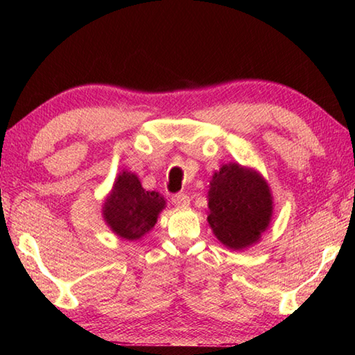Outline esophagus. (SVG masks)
Returning <instances> with one entry per match:
<instances>
[{
  "label": "esophagus",
  "instance_id": "obj_1",
  "mask_svg": "<svg viewBox=\"0 0 355 355\" xmlns=\"http://www.w3.org/2000/svg\"><path fill=\"white\" fill-rule=\"evenodd\" d=\"M189 202H191L189 196L184 194V192H177V194L172 196V203L175 207H186L189 205Z\"/></svg>",
  "mask_w": 355,
  "mask_h": 355
}]
</instances>
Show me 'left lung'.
I'll return each instance as SVG.
<instances>
[{
	"label": "left lung",
	"instance_id": "8db88e82",
	"mask_svg": "<svg viewBox=\"0 0 355 355\" xmlns=\"http://www.w3.org/2000/svg\"><path fill=\"white\" fill-rule=\"evenodd\" d=\"M208 207L214 235L227 248L243 249L266 230L272 216V197L257 172L225 164L213 175Z\"/></svg>",
	"mask_w": 355,
	"mask_h": 355
}]
</instances>
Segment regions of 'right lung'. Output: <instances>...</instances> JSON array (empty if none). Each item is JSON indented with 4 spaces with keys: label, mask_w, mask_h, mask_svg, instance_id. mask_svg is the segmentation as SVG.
Here are the masks:
<instances>
[{
    "label": "right lung",
    "mask_w": 355,
    "mask_h": 355,
    "mask_svg": "<svg viewBox=\"0 0 355 355\" xmlns=\"http://www.w3.org/2000/svg\"><path fill=\"white\" fill-rule=\"evenodd\" d=\"M164 203L158 192L146 191L136 175L123 172L105 202V220L120 238L133 241L155 225Z\"/></svg>",
    "instance_id": "add662e5"
}]
</instances>
